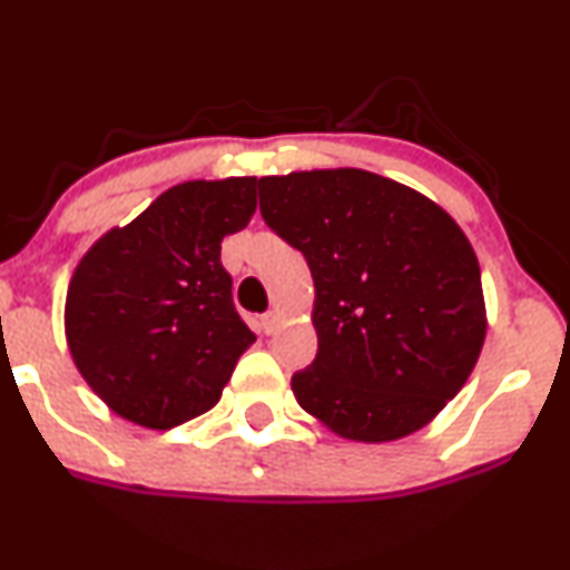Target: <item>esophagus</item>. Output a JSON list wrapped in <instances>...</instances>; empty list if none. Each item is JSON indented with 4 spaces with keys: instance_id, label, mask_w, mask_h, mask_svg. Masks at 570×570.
I'll use <instances>...</instances> for the list:
<instances>
[{
    "instance_id": "obj_1",
    "label": "esophagus",
    "mask_w": 570,
    "mask_h": 570,
    "mask_svg": "<svg viewBox=\"0 0 570 570\" xmlns=\"http://www.w3.org/2000/svg\"><path fill=\"white\" fill-rule=\"evenodd\" d=\"M278 326H281V313L278 311L265 313V316H263V330L267 332V335H273V332H276Z\"/></svg>"
}]
</instances>
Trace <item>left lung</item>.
Instances as JSON below:
<instances>
[{
  "label": "left lung",
  "instance_id": "1",
  "mask_svg": "<svg viewBox=\"0 0 570 570\" xmlns=\"http://www.w3.org/2000/svg\"><path fill=\"white\" fill-rule=\"evenodd\" d=\"M259 212L303 252L318 353L299 407L351 442L429 426L472 375L488 332L466 233L426 195L362 168L259 179Z\"/></svg>",
  "mask_w": 570,
  "mask_h": 570
}]
</instances>
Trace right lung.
Wrapping results in <instances>:
<instances>
[{"label":"right lung","mask_w":570,"mask_h":570,"mask_svg":"<svg viewBox=\"0 0 570 570\" xmlns=\"http://www.w3.org/2000/svg\"><path fill=\"white\" fill-rule=\"evenodd\" d=\"M257 212V176L181 181L85 252L63 330L85 383L115 415L166 431L219 402L254 332L233 305L222 238Z\"/></svg>","instance_id":"obj_1"}]
</instances>
